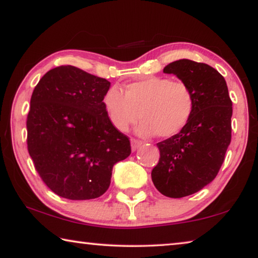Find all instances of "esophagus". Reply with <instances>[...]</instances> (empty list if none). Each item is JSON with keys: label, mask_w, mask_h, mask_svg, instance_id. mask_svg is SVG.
I'll return each mask as SVG.
<instances>
[{"label": "esophagus", "mask_w": 258, "mask_h": 258, "mask_svg": "<svg viewBox=\"0 0 258 258\" xmlns=\"http://www.w3.org/2000/svg\"><path fill=\"white\" fill-rule=\"evenodd\" d=\"M142 145L141 141H139V140H135V139H131V148H132V151H135L138 149V148Z\"/></svg>", "instance_id": "obj_1"}]
</instances>
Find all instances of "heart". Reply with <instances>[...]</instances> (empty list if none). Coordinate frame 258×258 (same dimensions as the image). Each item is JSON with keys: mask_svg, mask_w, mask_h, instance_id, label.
Listing matches in <instances>:
<instances>
[{"mask_svg": "<svg viewBox=\"0 0 258 258\" xmlns=\"http://www.w3.org/2000/svg\"><path fill=\"white\" fill-rule=\"evenodd\" d=\"M103 106L117 130L126 131L141 117L143 120L137 128L140 135L172 138L189 123L195 97L185 83L149 76L126 84L124 94L110 87L103 97Z\"/></svg>", "mask_w": 258, "mask_h": 258, "instance_id": "heart-1", "label": "heart"}]
</instances>
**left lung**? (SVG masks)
Returning <instances> with one entry per match:
<instances>
[{"label": "left lung", "instance_id": "8db88e82", "mask_svg": "<svg viewBox=\"0 0 258 258\" xmlns=\"http://www.w3.org/2000/svg\"><path fill=\"white\" fill-rule=\"evenodd\" d=\"M190 87L195 108L180 133L157 143L160 158L152 182L161 195H194L216 177L231 142V101L224 77L206 63L181 59L164 68Z\"/></svg>", "mask_w": 258, "mask_h": 258}]
</instances>
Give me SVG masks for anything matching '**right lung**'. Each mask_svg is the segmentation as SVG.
<instances>
[{
  "mask_svg": "<svg viewBox=\"0 0 258 258\" xmlns=\"http://www.w3.org/2000/svg\"><path fill=\"white\" fill-rule=\"evenodd\" d=\"M110 82L74 66L51 69L35 86L27 147L50 190L71 200L94 199L110 185L112 167L131 155L103 106Z\"/></svg>",
  "mask_w": 258,
  "mask_h": 258,
  "instance_id": "obj_1",
  "label": "right lung"
}]
</instances>
